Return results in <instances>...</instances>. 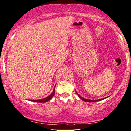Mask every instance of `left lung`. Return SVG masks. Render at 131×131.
I'll return each instance as SVG.
<instances>
[{
  "mask_svg": "<svg viewBox=\"0 0 131 131\" xmlns=\"http://www.w3.org/2000/svg\"><path fill=\"white\" fill-rule=\"evenodd\" d=\"M77 94H78V97H80V98L82 100L84 101V102H98V101L102 100H103V99H105V98H103V99H99V100H88V99H85L83 98V97H82L81 96V95H79L77 93Z\"/></svg>",
  "mask_w": 131,
  "mask_h": 131,
  "instance_id": "1",
  "label": "left lung"
}]
</instances>
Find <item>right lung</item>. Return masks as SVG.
Returning a JSON list of instances; mask_svg holds the SVG:
<instances>
[{
  "label": "right lung",
  "mask_w": 131,
  "mask_h": 131,
  "mask_svg": "<svg viewBox=\"0 0 131 131\" xmlns=\"http://www.w3.org/2000/svg\"><path fill=\"white\" fill-rule=\"evenodd\" d=\"M54 93H55V86H54V89H53V93H51L50 95H49L48 97H46V98H45V99H40V100H31V101H32V102H38V103H45V102H48V101H49L50 100V99L52 98L53 96H54Z\"/></svg>",
  "instance_id": "right-lung-1"
}]
</instances>
